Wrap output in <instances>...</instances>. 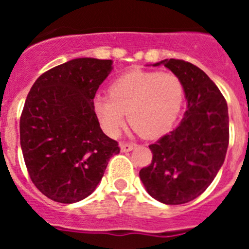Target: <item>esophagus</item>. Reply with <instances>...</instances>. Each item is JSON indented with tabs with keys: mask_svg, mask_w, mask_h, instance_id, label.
<instances>
[{
	"mask_svg": "<svg viewBox=\"0 0 249 249\" xmlns=\"http://www.w3.org/2000/svg\"><path fill=\"white\" fill-rule=\"evenodd\" d=\"M120 147H121V151L122 152H129L135 148L136 144L135 143H127V142H122V143H120Z\"/></svg>",
	"mask_w": 249,
	"mask_h": 249,
	"instance_id": "esophagus-1",
	"label": "esophagus"
}]
</instances>
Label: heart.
Instances as JSON below:
<instances>
[{"mask_svg":"<svg viewBox=\"0 0 249 249\" xmlns=\"http://www.w3.org/2000/svg\"><path fill=\"white\" fill-rule=\"evenodd\" d=\"M184 87L171 72L131 71L118 77L109 87V96H97L94 111L106 133L118 136L126 123L143 137H155L171 128L177 118Z\"/></svg>","mask_w":249,"mask_h":249,"instance_id":"heart-1","label":"heart"}]
</instances>
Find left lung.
Wrapping results in <instances>:
<instances>
[{
  "mask_svg": "<svg viewBox=\"0 0 249 249\" xmlns=\"http://www.w3.org/2000/svg\"><path fill=\"white\" fill-rule=\"evenodd\" d=\"M181 78L187 109L179 124L151 144L152 163L140 171L151 197L164 204L193 201L208 188L227 153L230 120L227 102L201 68L182 59H163Z\"/></svg>",
  "mask_w": 249,
  "mask_h": 249,
  "instance_id": "obj_1",
  "label": "left lung"
}]
</instances>
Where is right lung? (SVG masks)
Instances as JSON below:
<instances>
[{
    "label": "right lung",
    "mask_w": 249,
    "mask_h": 249,
    "mask_svg": "<svg viewBox=\"0 0 249 249\" xmlns=\"http://www.w3.org/2000/svg\"><path fill=\"white\" fill-rule=\"evenodd\" d=\"M112 59L74 58L34 83L19 120L25 163L35 186L59 203L89 197L101 182L116 141L106 136L93 98L113 70Z\"/></svg>",
    "instance_id": "add662e5"
}]
</instances>
